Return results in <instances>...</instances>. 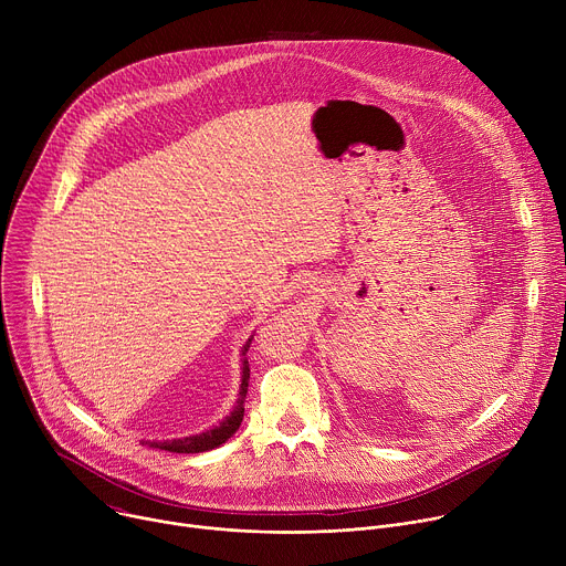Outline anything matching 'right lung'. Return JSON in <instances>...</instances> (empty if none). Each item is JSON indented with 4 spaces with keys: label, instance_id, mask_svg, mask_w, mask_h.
Here are the masks:
<instances>
[{
    "label": "right lung",
    "instance_id": "obj_1",
    "mask_svg": "<svg viewBox=\"0 0 566 566\" xmlns=\"http://www.w3.org/2000/svg\"><path fill=\"white\" fill-rule=\"evenodd\" d=\"M253 336L241 347V385H239V394L234 400V408L230 410L228 417H223L217 426L199 432V434H190V437H181V439H172V441H143L149 448H158L166 452H179V454H195V452H206L212 450L221 443H226L241 426V419H244V400H247V389H249V378H251V369H249V358L247 352L251 347Z\"/></svg>",
    "mask_w": 566,
    "mask_h": 566
}]
</instances>
